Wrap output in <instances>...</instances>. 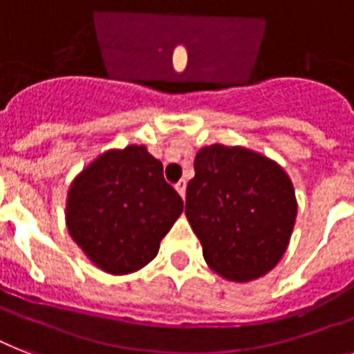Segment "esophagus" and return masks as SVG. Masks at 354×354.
<instances>
[{
  "label": "esophagus",
  "instance_id": "34e87169",
  "mask_svg": "<svg viewBox=\"0 0 354 354\" xmlns=\"http://www.w3.org/2000/svg\"><path fill=\"white\" fill-rule=\"evenodd\" d=\"M185 189H187V183L185 182H178L176 183V191H178V194H180V196H182V198H185Z\"/></svg>",
  "mask_w": 354,
  "mask_h": 354
}]
</instances>
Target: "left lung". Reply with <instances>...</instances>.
Segmentation results:
<instances>
[{
  "mask_svg": "<svg viewBox=\"0 0 354 354\" xmlns=\"http://www.w3.org/2000/svg\"><path fill=\"white\" fill-rule=\"evenodd\" d=\"M298 203L291 178L251 149L207 145L196 152L185 216L212 271L245 283L269 272L291 240Z\"/></svg>",
  "mask_w": 354,
  "mask_h": 354,
  "instance_id": "1",
  "label": "left lung"
}]
</instances>
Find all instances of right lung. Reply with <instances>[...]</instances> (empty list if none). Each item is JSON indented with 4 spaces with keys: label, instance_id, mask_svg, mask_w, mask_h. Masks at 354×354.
Listing matches in <instances>:
<instances>
[{
    "label": "right lung",
    "instance_id": "add662e5",
    "mask_svg": "<svg viewBox=\"0 0 354 354\" xmlns=\"http://www.w3.org/2000/svg\"><path fill=\"white\" fill-rule=\"evenodd\" d=\"M182 211V198L163 180L162 162L145 145H127L105 151L74 178L65 222L85 257L120 277L156 257Z\"/></svg>",
    "mask_w": 354,
    "mask_h": 354
}]
</instances>
